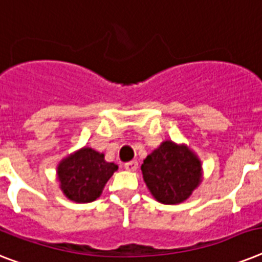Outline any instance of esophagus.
<instances>
[{"mask_svg":"<svg viewBox=\"0 0 262 262\" xmlns=\"http://www.w3.org/2000/svg\"><path fill=\"white\" fill-rule=\"evenodd\" d=\"M124 168L125 169H126V171H136V169H137L138 168V163L136 160H132V161H129V163H125V165H124Z\"/></svg>","mask_w":262,"mask_h":262,"instance_id":"34e87169","label":"esophagus"}]
</instances>
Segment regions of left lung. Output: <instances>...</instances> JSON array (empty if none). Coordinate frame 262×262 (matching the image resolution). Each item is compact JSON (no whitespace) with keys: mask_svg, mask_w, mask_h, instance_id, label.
Here are the masks:
<instances>
[{"mask_svg":"<svg viewBox=\"0 0 262 262\" xmlns=\"http://www.w3.org/2000/svg\"><path fill=\"white\" fill-rule=\"evenodd\" d=\"M142 179L152 196L163 205H179L201 186L203 168L198 155L186 144L165 140L145 157Z\"/></svg>","mask_w":262,"mask_h":262,"instance_id":"left-lung-1","label":"left lung"}]
</instances>
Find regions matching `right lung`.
Segmentation results:
<instances>
[{"label": "right lung", "instance_id": "right-lung-1", "mask_svg": "<svg viewBox=\"0 0 262 262\" xmlns=\"http://www.w3.org/2000/svg\"><path fill=\"white\" fill-rule=\"evenodd\" d=\"M117 169L118 165L107 163L103 153L83 146L57 164L59 188L70 201L90 203L101 196L106 183Z\"/></svg>", "mask_w": 262, "mask_h": 262}]
</instances>
